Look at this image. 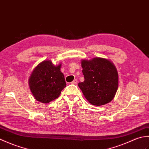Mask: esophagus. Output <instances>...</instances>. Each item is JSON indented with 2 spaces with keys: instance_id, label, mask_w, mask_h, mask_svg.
<instances>
[{
  "instance_id": "1",
  "label": "esophagus",
  "mask_w": 149,
  "mask_h": 149,
  "mask_svg": "<svg viewBox=\"0 0 149 149\" xmlns=\"http://www.w3.org/2000/svg\"><path fill=\"white\" fill-rule=\"evenodd\" d=\"M71 83L73 84H77V79H75V80L73 81Z\"/></svg>"
}]
</instances>
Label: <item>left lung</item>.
<instances>
[{
  "mask_svg": "<svg viewBox=\"0 0 149 149\" xmlns=\"http://www.w3.org/2000/svg\"><path fill=\"white\" fill-rule=\"evenodd\" d=\"M84 81L78 84L84 96L93 106H102L115 97L118 74L110 60L103 58L81 60Z\"/></svg>",
  "mask_w": 149,
  "mask_h": 149,
  "instance_id": "1",
  "label": "left lung"
}]
</instances>
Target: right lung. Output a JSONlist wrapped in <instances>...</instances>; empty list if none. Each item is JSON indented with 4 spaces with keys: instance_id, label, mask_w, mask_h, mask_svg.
I'll use <instances>...</instances> for the list:
<instances>
[{
    "instance_id": "add662e5",
    "label": "right lung",
    "mask_w": 149,
    "mask_h": 149,
    "mask_svg": "<svg viewBox=\"0 0 149 149\" xmlns=\"http://www.w3.org/2000/svg\"><path fill=\"white\" fill-rule=\"evenodd\" d=\"M61 64L54 65L51 60H44L40 63L29 79L31 91L37 101L43 104L49 103L57 99L66 87V82L60 70Z\"/></svg>"
}]
</instances>
